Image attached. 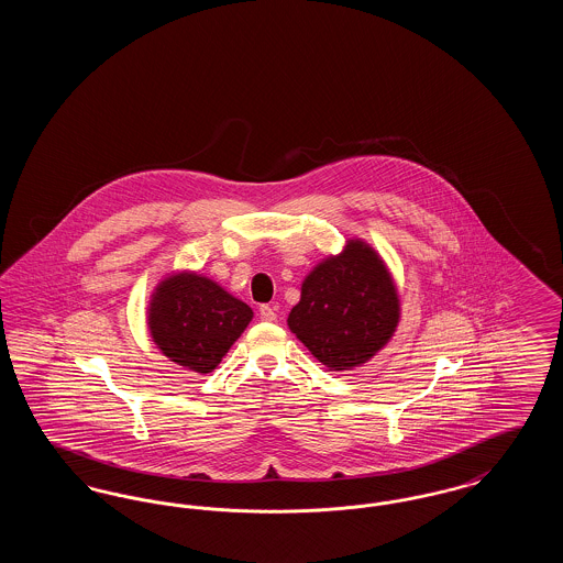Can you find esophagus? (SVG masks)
I'll list each match as a JSON object with an SVG mask.
<instances>
[{"mask_svg":"<svg viewBox=\"0 0 563 563\" xmlns=\"http://www.w3.org/2000/svg\"><path fill=\"white\" fill-rule=\"evenodd\" d=\"M260 317H262V321H276V308H274V306H269V303H264V306L260 308Z\"/></svg>","mask_w":563,"mask_h":563,"instance_id":"1","label":"esophagus"}]
</instances>
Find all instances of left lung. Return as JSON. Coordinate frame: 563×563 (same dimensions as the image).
<instances>
[{
	"label": "left lung",
	"mask_w": 563,
	"mask_h": 563,
	"mask_svg": "<svg viewBox=\"0 0 563 563\" xmlns=\"http://www.w3.org/2000/svg\"><path fill=\"white\" fill-rule=\"evenodd\" d=\"M401 319L395 278L372 244L346 241L301 283L287 324L331 372L361 367L384 349Z\"/></svg>",
	"instance_id": "left-lung-1"
}]
</instances>
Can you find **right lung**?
I'll return each instance as SVG.
<instances>
[{"label":"right lung","mask_w":563,"mask_h":563,"mask_svg":"<svg viewBox=\"0 0 563 563\" xmlns=\"http://www.w3.org/2000/svg\"><path fill=\"white\" fill-rule=\"evenodd\" d=\"M251 319L244 301L191 269L162 278L147 306V327L162 354L202 375L221 363Z\"/></svg>","instance_id":"add662e5"}]
</instances>
